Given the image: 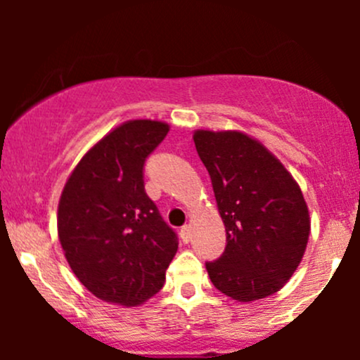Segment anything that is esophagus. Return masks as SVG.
<instances>
[{"label":"esophagus","instance_id":"obj_1","mask_svg":"<svg viewBox=\"0 0 360 360\" xmlns=\"http://www.w3.org/2000/svg\"><path fill=\"white\" fill-rule=\"evenodd\" d=\"M181 238H183V242L191 240V226L184 225L183 229H181Z\"/></svg>","mask_w":360,"mask_h":360}]
</instances>
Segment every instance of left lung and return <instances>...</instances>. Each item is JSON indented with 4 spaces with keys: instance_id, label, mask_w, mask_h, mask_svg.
<instances>
[{
    "instance_id": "left-lung-1",
    "label": "left lung",
    "mask_w": 360,
    "mask_h": 360,
    "mask_svg": "<svg viewBox=\"0 0 360 360\" xmlns=\"http://www.w3.org/2000/svg\"><path fill=\"white\" fill-rule=\"evenodd\" d=\"M193 139L226 232L225 252L206 262L213 286L242 303L274 295L300 266L309 237L298 183L242 131L196 130Z\"/></svg>"
}]
</instances>
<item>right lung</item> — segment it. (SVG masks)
Segmentation results:
<instances>
[{"instance_id": "1", "label": "right lung", "mask_w": 360, "mask_h": 360, "mask_svg": "<svg viewBox=\"0 0 360 360\" xmlns=\"http://www.w3.org/2000/svg\"><path fill=\"white\" fill-rule=\"evenodd\" d=\"M169 125L130 120L86 152L60 194L57 230L76 278L96 298L137 307L159 292L177 235L143 184Z\"/></svg>"}]
</instances>
